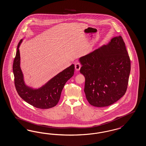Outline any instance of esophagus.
<instances>
[{
  "label": "esophagus",
  "mask_w": 146,
  "mask_h": 146,
  "mask_svg": "<svg viewBox=\"0 0 146 146\" xmlns=\"http://www.w3.org/2000/svg\"><path fill=\"white\" fill-rule=\"evenodd\" d=\"M81 66H82V65L80 64V63H78V62L76 63L75 64V69L76 71L80 70V68H81Z\"/></svg>",
  "instance_id": "obj_1"
}]
</instances>
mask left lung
<instances>
[{
	"label": "left lung",
	"instance_id": "1",
	"mask_svg": "<svg viewBox=\"0 0 146 146\" xmlns=\"http://www.w3.org/2000/svg\"><path fill=\"white\" fill-rule=\"evenodd\" d=\"M80 72L84 76V92L91 105L108 106L125 94L131 61L122 37L80 57Z\"/></svg>",
	"mask_w": 146,
	"mask_h": 146
}]
</instances>
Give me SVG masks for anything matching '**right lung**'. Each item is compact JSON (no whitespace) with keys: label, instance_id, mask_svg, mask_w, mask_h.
<instances>
[{"label":"right lung","instance_id":"add662e5","mask_svg":"<svg viewBox=\"0 0 146 146\" xmlns=\"http://www.w3.org/2000/svg\"><path fill=\"white\" fill-rule=\"evenodd\" d=\"M22 42L19 41L14 58L13 71L14 85L19 96L34 107L41 109L52 108L56 105L60 99L62 91L66 83L74 74L75 66L72 64L49 80L46 84L38 89L27 87L23 80V75L20 66L19 48Z\"/></svg>","mask_w":146,"mask_h":146}]
</instances>
